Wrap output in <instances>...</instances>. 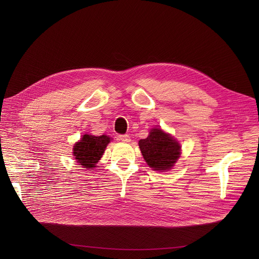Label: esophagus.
<instances>
[{
    "label": "esophagus",
    "instance_id": "obj_1",
    "mask_svg": "<svg viewBox=\"0 0 259 259\" xmlns=\"http://www.w3.org/2000/svg\"><path fill=\"white\" fill-rule=\"evenodd\" d=\"M118 140L121 141V142H124V143H129L131 141V139H130V137H129L128 134H121V135H119Z\"/></svg>",
    "mask_w": 259,
    "mask_h": 259
}]
</instances>
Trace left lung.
Instances as JSON below:
<instances>
[{"label":"left lung","instance_id":"obj_1","mask_svg":"<svg viewBox=\"0 0 259 259\" xmlns=\"http://www.w3.org/2000/svg\"><path fill=\"white\" fill-rule=\"evenodd\" d=\"M139 146L148 166L154 171L172 169L181 156L180 143L160 128H152L148 138L139 142Z\"/></svg>","mask_w":259,"mask_h":259}]
</instances>
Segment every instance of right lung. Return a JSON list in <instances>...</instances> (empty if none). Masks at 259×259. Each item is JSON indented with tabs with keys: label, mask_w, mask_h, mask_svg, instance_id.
Masks as SVG:
<instances>
[{
	"label": "right lung",
	"mask_w": 259,
	"mask_h": 259,
	"mask_svg": "<svg viewBox=\"0 0 259 259\" xmlns=\"http://www.w3.org/2000/svg\"><path fill=\"white\" fill-rule=\"evenodd\" d=\"M109 143L110 138L107 135L94 137L91 134H84L73 146V156L79 166L87 170L93 169L97 167L95 165L102 158Z\"/></svg>",
	"instance_id": "obj_1"
}]
</instances>
